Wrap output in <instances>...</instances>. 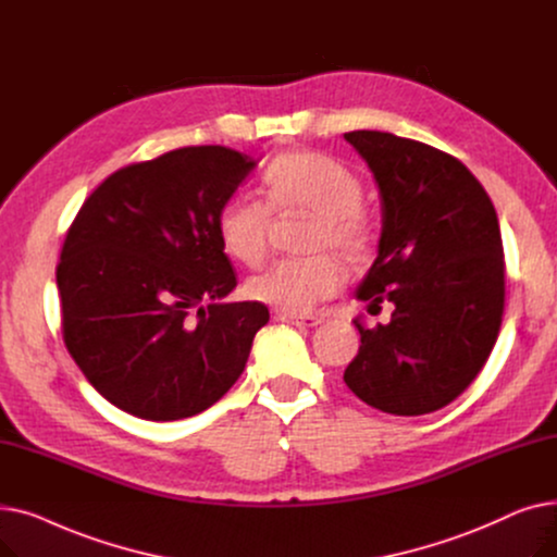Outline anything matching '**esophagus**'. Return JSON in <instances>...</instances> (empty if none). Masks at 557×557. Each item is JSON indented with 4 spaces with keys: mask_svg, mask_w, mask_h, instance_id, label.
Masks as SVG:
<instances>
[{
    "mask_svg": "<svg viewBox=\"0 0 557 557\" xmlns=\"http://www.w3.org/2000/svg\"><path fill=\"white\" fill-rule=\"evenodd\" d=\"M277 318L282 320V323H290V325H298V327H313L318 323H323V318L320 315H311V313H288V311H280Z\"/></svg>",
    "mask_w": 557,
    "mask_h": 557,
    "instance_id": "esophagus-1",
    "label": "esophagus"
}]
</instances>
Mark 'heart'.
<instances>
[{"mask_svg":"<svg viewBox=\"0 0 557 557\" xmlns=\"http://www.w3.org/2000/svg\"><path fill=\"white\" fill-rule=\"evenodd\" d=\"M267 202L227 198L216 212V237L227 257L257 267L269 248L273 212H309V257H282L246 282L250 300L300 313L332 298L345 282L336 255L363 261L374 248V227L363 212V185L355 171L323 153H282L261 173Z\"/></svg>","mask_w":557,"mask_h":557,"instance_id":"obj_1","label":"heart"}]
</instances>
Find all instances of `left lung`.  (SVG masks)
<instances>
[{"label": "left lung", "mask_w": 557, "mask_h": 557, "mask_svg": "<svg viewBox=\"0 0 557 557\" xmlns=\"http://www.w3.org/2000/svg\"><path fill=\"white\" fill-rule=\"evenodd\" d=\"M345 139L374 173L384 212L379 255L357 298L370 311L391 302L393 313L372 330L355 320L361 345L343 382L384 413H433L474 382L499 336V219L474 173L435 146L382 131Z\"/></svg>", "instance_id": "obj_1"}]
</instances>
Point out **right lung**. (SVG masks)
<instances>
[{
  "mask_svg": "<svg viewBox=\"0 0 557 557\" xmlns=\"http://www.w3.org/2000/svg\"><path fill=\"white\" fill-rule=\"evenodd\" d=\"M252 166L225 146H185L114 171L72 221L55 269L63 341L122 411L191 418L242 376L269 307L221 305L237 275L214 223Z\"/></svg>",
  "mask_w": 557,
  "mask_h": 557,
  "instance_id": "obj_1",
  "label": "right lung"
}]
</instances>
